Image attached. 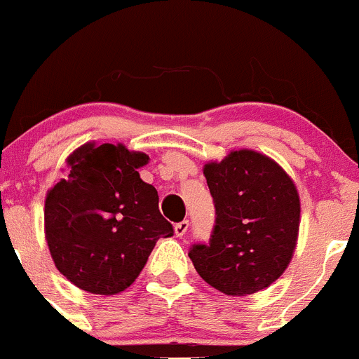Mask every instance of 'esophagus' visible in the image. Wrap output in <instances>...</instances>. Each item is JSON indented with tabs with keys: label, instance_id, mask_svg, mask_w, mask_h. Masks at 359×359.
<instances>
[{
	"label": "esophagus",
	"instance_id": "esophagus-1",
	"mask_svg": "<svg viewBox=\"0 0 359 359\" xmlns=\"http://www.w3.org/2000/svg\"><path fill=\"white\" fill-rule=\"evenodd\" d=\"M187 229H189V220H182V222L175 224V234L179 238H182L187 233Z\"/></svg>",
	"mask_w": 359,
	"mask_h": 359
}]
</instances>
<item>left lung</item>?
I'll return each mask as SVG.
<instances>
[{
	"instance_id": "left-lung-1",
	"label": "left lung",
	"mask_w": 359,
	"mask_h": 359,
	"mask_svg": "<svg viewBox=\"0 0 359 359\" xmlns=\"http://www.w3.org/2000/svg\"><path fill=\"white\" fill-rule=\"evenodd\" d=\"M215 206L208 243L189 257L198 274L226 295H250L287 269L297 234L300 201L292 179L273 159L241 149L203 170Z\"/></svg>"
}]
</instances>
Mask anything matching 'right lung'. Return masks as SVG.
<instances>
[{
	"label": "right lung",
	"instance_id": "obj_1",
	"mask_svg": "<svg viewBox=\"0 0 359 359\" xmlns=\"http://www.w3.org/2000/svg\"><path fill=\"white\" fill-rule=\"evenodd\" d=\"M144 153L118 144H85L67 159V179L50 189L45 231L57 269L81 290L114 295L128 288L159 238L173 226L158 208V191L137 170Z\"/></svg>",
	"mask_w": 359,
	"mask_h": 359
}]
</instances>
